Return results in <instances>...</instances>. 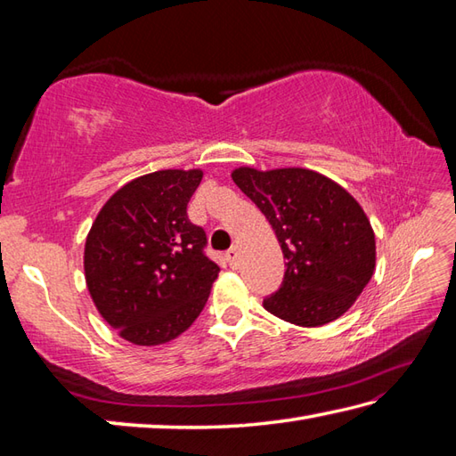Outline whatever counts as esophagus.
I'll list each match as a JSON object with an SVG mask.
<instances>
[{
	"label": "esophagus",
	"instance_id": "esophagus-1",
	"mask_svg": "<svg viewBox=\"0 0 456 456\" xmlns=\"http://www.w3.org/2000/svg\"><path fill=\"white\" fill-rule=\"evenodd\" d=\"M225 260L231 266H237V260H239V248L237 247H231L227 253H225Z\"/></svg>",
	"mask_w": 456,
	"mask_h": 456
}]
</instances>
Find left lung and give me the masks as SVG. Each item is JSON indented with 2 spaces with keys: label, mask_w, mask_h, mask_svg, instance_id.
<instances>
[{
  "label": "left lung",
  "mask_w": 456,
  "mask_h": 456,
  "mask_svg": "<svg viewBox=\"0 0 456 456\" xmlns=\"http://www.w3.org/2000/svg\"><path fill=\"white\" fill-rule=\"evenodd\" d=\"M231 178L265 213L288 260L282 286L265 297L266 312L299 327L341 317L376 265L374 231L358 201L307 168L240 167Z\"/></svg>",
  "instance_id": "8db88e82"
}]
</instances>
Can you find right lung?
Returning <instances> with one entry per match:
<instances>
[{"label":"right lung","instance_id":"right-lung-1","mask_svg":"<svg viewBox=\"0 0 456 456\" xmlns=\"http://www.w3.org/2000/svg\"><path fill=\"white\" fill-rule=\"evenodd\" d=\"M201 170H159L125 183L86 239V284L102 317L133 345L168 343L196 322L219 266L188 219Z\"/></svg>","mask_w":456,"mask_h":456}]
</instances>
